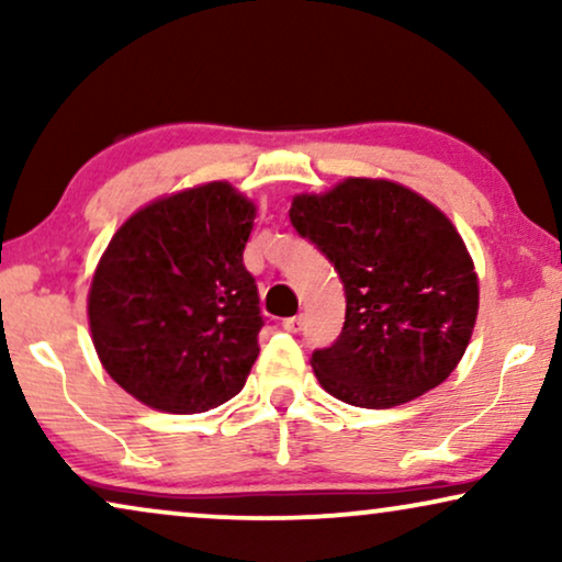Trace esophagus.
Returning a JSON list of instances; mask_svg holds the SVG:
<instances>
[{"label": "esophagus", "instance_id": "esophagus-1", "mask_svg": "<svg viewBox=\"0 0 562 562\" xmlns=\"http://www.w3.org/2000/svg\"><path fill=\"white\" fill-rule=\"evenodd\" d=\"M304 327V317L302 314H296V317H289V319H283V329H286V333H299V329Z\"/></svg>", "mask_w": 562, "mask_h": 562}]
</instances>
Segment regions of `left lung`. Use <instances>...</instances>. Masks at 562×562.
Listing matches in <instances>:
<instances>
[{"mask_svg": "<svg viewBox=\"0 0 562 562\" xmlns=\"http://www.w3.org/2000/svg\"><path fill=\"white\" fill-rule=\"evenodd\" d=\"M289 217L345 286L342 333L310 360L322 389L345 404L391 409L440 386L479 314V276L452 222L383 179L294 196Z\"/></svg>", "mask_w": 562, "mask_h": 562, "instance_id": "1", "label": "left lung"}]
</instances>
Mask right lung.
Listing matches in <instances>:
<instances>
[{"mask_svg":"<svg viewBox=\"0 0 562 562\" xmlns=\"http://www.w3.org/2000/svg\"><path fill=\"white\" fill-rule=\"evenodd\" d=\"M256 206L227 181L143 206L106 245L89 289L104 371L158 412L199 414L240 394L266 325L243 263Z\"/></svg>","mask_w":562,"mask_h":562,"instance_id":"right-lung-1","label":"right lung"}]
</instances>
